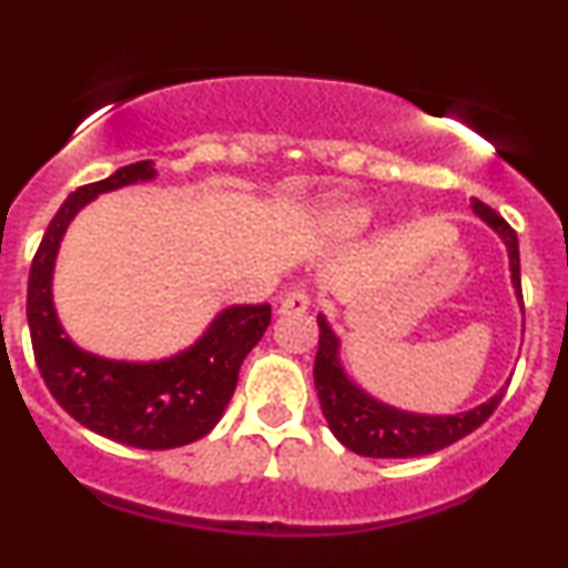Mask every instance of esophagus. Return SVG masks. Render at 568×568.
<instances>
[{
    "mask_svg": "<svg viewBox=\"0 0 568 568\" xmlns=\"http://www.w3.org/2000/svg\"><path fill=\"white\" fill-rule=\"evenodd\" d=\"M310 310V293L302 285H296V288H291L285 293L283 304H280V312L283 314H302Z\"/></svg>",
    "mask_w": 568,
    "mask_h": 568,
    "instance_id": "esophagus-1",
    "label": "esophagus"
}]
</instances>
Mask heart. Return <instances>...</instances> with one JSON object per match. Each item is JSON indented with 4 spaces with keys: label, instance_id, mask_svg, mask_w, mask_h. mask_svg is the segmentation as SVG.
<instances>
[{
    "label": "heart",
    "instance_id": "obj_1",
    "mask_svg": "<svg viewBox=\"0 0 568 568\" xmlns=\"http://www.w3.org/2000/svg\"><path fill=\"white\" fill-rule=\"evenodd\" d=\"M327 219H331L333 227H338L344 232H354V230L365 227V224H367V211L359 209V206H349V203H341V206L331 209Z\"/></svg>",
    "mask_w": 568,
    "mask_h": 568
}]
</instances>
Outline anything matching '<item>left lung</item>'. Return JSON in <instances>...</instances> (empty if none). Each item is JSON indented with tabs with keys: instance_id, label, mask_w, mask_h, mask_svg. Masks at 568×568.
Returning a JSON list of instances; mask_svg holds the SVG:
<instances>
[{
	"instance_id": "8db88e82",
	"label": "left lung",
	"mask_w": 568,
	"mask_h": 568,
	"mask_svg": "<svg viewBox=\"0 0 568 568\" xmlns=\"http://www.w3.org/2000/svg\"><path fill=\"white\" fill-rule=\"evenodd\" d=\"M474 211L489 224V227H495L497 235H500L505 245H508L514 288L524 306L521 258H518L516 230L510 227V224L505 222L495 209H489L487 203L474 201ZM317 325H320V349H317V357H314V388H317L320 407H323L327 426H331V432L336 434V439L357 455H365V457L432 455L436 449L449 447V444L460 442L463 436L476 432L484 420H489V415L495 413L497 405H500L505 396V388H503L500 394L491 396L487 405L468 409V413H460V415H444V418L413 415V413H402V409L386 407L381 405V402L371 399L367 394H362L357 386L346 381V375L341 371L338 357H336V349H338L336 336H333L331 327H327L325 317H317Z\"/></svg>"
}]
</instances>
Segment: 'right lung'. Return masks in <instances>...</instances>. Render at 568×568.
Here are the masks:
<instances>
[{"mask_svg":"<svg viewBox=\"0 0 568 568\" xmlns=\"http://www.w3.org/2000/svg\"><path fill=\"white\" fill-rule=\"evenodd\" d=\"M153 174L150 161H136L65 197L31 262L26 314L39 373L71 418L89 432L129 447L172 449L203 439L222 418L245 354L270 327L272 306H230L187 352L134 365L94 357L73 346L54 317L50 291L60 237L77 211L94 195L150 180Z\"/></svg>","mask_w":568,"mask_h":568,"instance_id":"right-lung-1","label":"right lung"}]
</instances>
